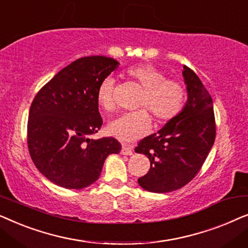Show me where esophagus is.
Masks as SVG:
<instances>
[{
    "label": "esophagus",
    "instance_id": "34e87169",
    "mask_svg": "<svg viewBox=\"0 0 248 248\" xmlns=\"http://www.w3.org/2000/svg\"><path fill=\"white\" fill-rule=\"evenodd\" d=\"M122 155H131L133 154V147L132 145H126V144H123L122 145Z\"/></svg>",
    "mask_w": 248,
    "mask_h": 248
}]
</instances>
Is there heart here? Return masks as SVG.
Listing matches in <instances>:
<instances>
[{"instance_id":"1","label":"heart","mask_w":248,"mask_h":248,"mask_svg":"<svg viewBox=\"0 0 248 248\" xmlns=\"http://www.w3.org/2000/svg\"><path fill=\"white\" fill-rule=\"evenodd\" d=\"M126 76L142 88L139 96L137 111L123 114L108 125V132L123 142L138 140L148 133L151 127L150 114L158 123H167L181 113L186 101V88L179 80L166 78L164 71L149 64H137L125 71ZM115 81L107 77L97 89V103L105 111L116 109L113 89ZM148 111L147 112L146 110Z\"/></svg>"}]
</instances>
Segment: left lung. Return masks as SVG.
I'll use <instances>...</instances> for the list:
<instances>
[{"label": "left lung", "instance_id": "obj_1", "mask_svg": "<svg viewBox=\"0 0 248 248\" xmlns=\"http://www.w3.org/2000/svg\"><path fill=\"white\" fill-rule=\"evenodd\" d=\"M187 103L161 130L139 142L135 152L148 155L150 169L138 179L149 192L167 193L183 187L204 164L216 139L212 98L193 70L183 71Z\"/></svg>", "mask_w": 248, "mask_h": 248}]
</instances>
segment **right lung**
<instances>
[{
	"label": "right lung",
	"mask_w": 248,
	"mask_h": 248,
	"mask_svg": "<svg viewBox=\"0 0 248 248\" xmlns=\"http://www.w3.org/2000/svg\"><path fill=\"white\" fill-rule=\"evenodd\" d=\"M106 56H86L61 70L33 98L27 142L37 169L64 188H84L99 178L104 161L118 154L114 138L93 140L103 124L97 103L99 83L118 66Z\"/></svg>",
	"instance_id": "1"
}]
</instances>
